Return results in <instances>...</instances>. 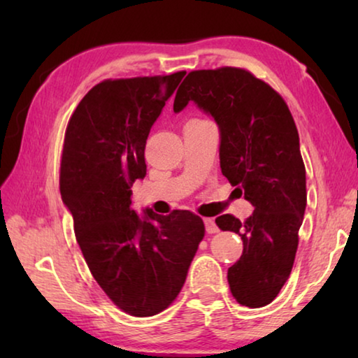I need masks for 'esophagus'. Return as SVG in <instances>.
Wrapping results in <instances>:
<instances>
[{
  "label": "esophagus",
  "mask_w": 358,
  "mask_h": 358,
  "mask_svg": "<svg viewBox=\"0 0 358 358\" xmlns=\"http://www.w3.org/2000/svg\"><path fill=\"white\" fill-rule=\"evenodd\" d=\"M203 222H205V230H207V234H216L217 230V226H216V222L211 220V217H207V220H203Z\"/></svg>",
  "instance_id": "34e87169"
}]
</instances>
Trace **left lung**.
I'll return each instance as SVG.
<instances>
[{
	"label": "left lung",
	"mask_w": 358,
	"mask_h": 358,
	"mask_svg": "<svg viewBox=\"0 0 358 358\" xmlns=\"http://www.w3.org/2000/svg\"><path fill=\"white\" fill-rule=\"evenodd\" d=\"M189 101L215 118L221 172L254 207L243 222L232 215L216 217L217 227L243 240V254L227 270L230 292L240 305L265 306L292 271L306 208V171L295 121L268 83L240 68L189 72L175 96L173 112Z\"/></svg>",
	"instance_id": "8db88e82"
}]
</instances>
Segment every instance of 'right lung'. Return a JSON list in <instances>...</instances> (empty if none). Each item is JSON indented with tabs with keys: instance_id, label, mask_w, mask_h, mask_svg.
<instances>
[{
	"instance_id": "obj_1",
	"label": "right lung",
	"mask_w": 358,
	"mask_h": 358,
	"mask_svg": "<svg viewBox=\"0 0 358 358\" xmlns=\"http://www.w3.org/2000/svg\"><path fill=\"white\" fill-rule=\"evenodd\" d=\"M186 72L104 80L85 94L66 128L59 191L90 271L115 305L155 316L177 299L205 235L187 210H132L131 186L147 175L151 126Z\"/></svg>"
}]
</instances>
